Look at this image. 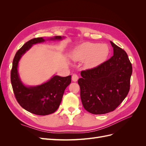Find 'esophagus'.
I'll return each instance as SVG.
<instances>
[{
    "mask_svg": "<svg viewBox=\"0 0 146 146\" xmlns=\"http://www.w3.org/2000/svg\"><path fill=\"white\" fill-rule=\"evenodd\" d=\"M78 79V75L76 74H74L72 76V80L74 82H77Z\"/></svg>",
    "mask_w": 146,
    "mask_h": 146,
    "instance_id": "34e87169",
    "label": "esophagus"
}]
</instances>
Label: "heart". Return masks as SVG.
<instances>
[{
  "label": "heart",
  "mask_w": 146,
  "mask_h": 146,
  "mask_svg": "<svg viewBox=\"0 0 146 146\" xmlns=\"http://www.w3.org/2000/svg\"><path fill=\"white\" fill-rule=\"evenodd\" d=\"M108 52V47L105 44L84 42L73 50L71 58L75 61H84L86 68H93L104 62Z\"/></svg>",
  "instance_id": "b5f03b06"
}]
</instances>
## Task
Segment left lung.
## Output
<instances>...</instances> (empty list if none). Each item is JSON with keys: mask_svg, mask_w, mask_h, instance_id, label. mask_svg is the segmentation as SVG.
Listing matches in <instances>:
<instances>
[{"mask_svg": "<svg viewBox=\"0 0 146 146\" xmlns=\"http://www.w3.org/2000/svg\"><path fill=\"white\" fill-rule=\"evenodd\" d=\"M110 43L113 55L97 67L82 70L78 80L83 107L94 114L114 111L130 90L131 63L124 50Z\"/></svg>", "mask_w": 146, "mask_h": 146, "instance_id": "obj_1", "label": "left lung"}]
</instances>
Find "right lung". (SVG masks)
Here are the masks:
<instances>
[{
	"label": "right lung",
	"instance_id": "add662e5",
	"mask_svg": "<svg viewBox=\"0 0 146 146\" xmlns=\"http://www.w3.org/2000/svg\"><path fill=\"white\" fill-rule=\"evenodd\" d=\"M61 39V36H56L50 39ZM44 41L42 38H35L25 42L17 51L11 70V82L17 102L27 111L41 116L52 114L58 108L64 90L71 82L70 76L65 77L55 76L47 82L36 86L27 87L21 82L17 72L20 58L33 44Z\"/></svg>",
	"mask_w": 146,
	"mask_h": 146
}]
</instances>
